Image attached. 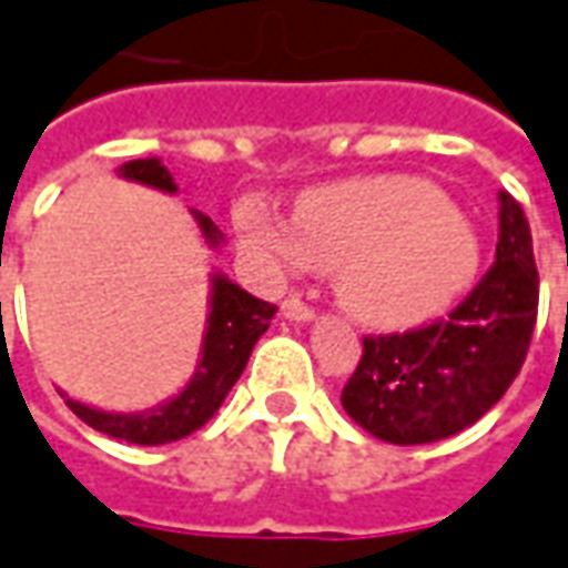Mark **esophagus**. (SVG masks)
I'll list each match as a JSON object with an SVG mask.
<instances>
[{
  "instance_id": "34e87169",
  "label": "esophagus",
  "mask_w": 568,
  "mask_h": 568,
  "mask_svg": "<svg viewBox=\"0 0 568 568\" xmlns=\"http://www.w3.org/2000/svg\"><path fill=\"white\" fill-rule=\"evenodd\" d=\"M281 312L287 321H296V324H308V321H315V308H308L300 300H287V303L281 305Z\"/></svg>"
}]
</instances>
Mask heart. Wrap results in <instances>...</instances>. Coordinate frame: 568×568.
I'll return each instance as SVG.
<instances>
[{
	"label": "heart",
	"instance_id": "heart-1",
	"mask_svg": "<svg viewBox=\"0 0 568 568\" xmlns=\"http://www.w3.org/2000/svg\"><path fill=\"white\" fill-rule=\"evenodd\" d=\"M241 239L287 272H333L336 300L373 329H409L465 296L484 241L444 189L406 174L339 180L303 192L293 220L247 199Z\"/></svg>",
	"mask_w": 568,
	"mask_h": 568
}]
</instances>
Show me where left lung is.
<instances>
[{"mask_svg":"<svg viewBox=\"0 0 568 568\" xmlns=\"http://www.w3.org/2000/svg\"><path fill=\"white\" fill-rule=\"evenodd\" d=\"M538 308L532 235L498 192L496 265L449 321L404 336H369L342 409L385 444H434L486 416L529 352Z\"/></svg>","mask_w":568,"mask_h":568,"instance_id":"8db88e82","label":"left lung"}]
</instances>
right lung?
Wrapping results in <instances>:
<instances>
[{"instance_id": "right-lung-1", "label": "right lung", "mask_w": 568, "mask_h": 568, "mask_svg": "<svg viewBox=\"0 0 568 568\" xmlns=\"http://www.w3.org/2000/svg\"><path fill=\"white\" fill-rule=\"evenodd\" d=\"M115 174L140 186L159 189L164 195H176L174 174L162 164V159H134L124 162ZM192 220L199 226L201 239L211 251H220L226 244V235L216 229L211 216L192 211ZM275 305L256 300L247 291H241L235 281H229L223 272H211V293H207V321L201 336V355L195 364L192 379L171 394L162 404L140 409V413H115L100 406L72 400L70 394L60 392L72 413L91 425L94 432L110 434L115 440H128L136 446H162L174 444L180 437L199 432L204 422L223 406L226 394L251 361L253 345L260 342L268 321L275 317Z\"/></svg>"}]
</instances>
